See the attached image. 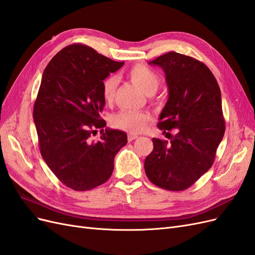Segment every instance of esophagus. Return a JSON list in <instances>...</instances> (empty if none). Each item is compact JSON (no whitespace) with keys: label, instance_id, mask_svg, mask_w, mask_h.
Wrapping results in <instances>:
<instances>
[{"label":"esophagus","instance_id":"obj_1","mask_svg":"<svg viewBox=\"0 0 255 255\" xmlns=\"http://www.w3.org/2000/svg\"><path fill=\"white\" fill-rule=\"evenodd\" d=\"M137 138H138V136H137V135H135V134H128V141H133V140L137 139Z\"/></svg>","mask_w":255,"mask_h":255}]
</instances>
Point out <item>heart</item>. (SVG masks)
Wrapping results in <instances>:
<instances>
[{
  "label": "heart",
  "mask_w": 255,
  "mask_h": 255,
  "mask_svg": "<svg viewBox=\"0 0 255 255\" xmlns=\"http://www.w3.org/2000/svg\"><path fill=\"white\" fill-rule=\"evenodd\" d=\"M128 76L145 95H152L158 88L159 76L152 69L144 65H135L128 71ZM118 80L116 76H109L102 83V96L105 101L114 99ZM151 120L148 113L121 111L112 118L113 126L129 133H139L145 128Z\"/></svg>",
  "instance_id": "1"
}]
</instances>
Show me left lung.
<instances>
[{"instance_id":"8db88e82","label":"left lung","mask_w":255,"mask_h":255,"mask_svg":"<svg viewBox=\"0 0 255 255\" xmlns=\"http://www.w3.org/2000/svg\"><path fill=\"white\" fill-rule=\"evenodd\" d=\"M149 64L163 69L168 86L157 127L176 134L170 141L153 138L144 171L160 188L184 190L212 167L225 135L220 88L210 69L190 56L169 52Z\"/></svg>"}]
</instances>
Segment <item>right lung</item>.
<instances>
[{
	"instance_id": "1",
	"label": "right lung",
	"mask_w": 255,
	"mask_h": 255,
	"mask_svg": "<svg viewBox=\"0 0 255 255\" xmlns=\"http://www.w3.org/2000/svg\"><path fill=\"white\" fill-rule=\"evenodd\" d=\"M85 44L60 50L44 69L34 104L41 156L66 186L85 191L110 179L114 158L128 136L100 119L102 83L123 66ZM102 129L100 140L91 139Z\"/></svg>"
}]
</instances>
